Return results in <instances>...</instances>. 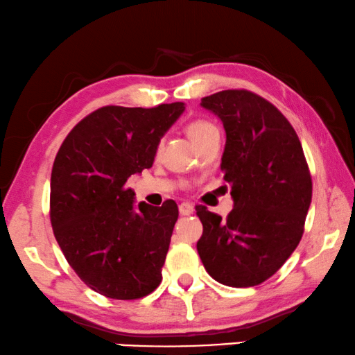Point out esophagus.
<instances>
[{
  "mask_svg": "<svg viewBox=\"0 0 355 355\" xmlns=\"http://www.w3.org/2000/svg\"><path fill=\"white\" fill-rule=\"evenodd\" d=\"M193 212H195V207L191 206L190 202H181V204H179V214H181L182 216L191 215Z\"/></svg>",
  "mask_w": 355,
  "mask_h": 355,
  "instance_id": "esophagus-1",
  "label": "esophagus"
}]
</instances>
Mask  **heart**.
Segmentation results:
<instances>
[{
	"instance_id": "obj_1",
	"label": "heart",
	"mask_w": 355,
	"mask_h": 355,
	"mask_svg": "<svg viewBox=\"0 0 355 355\" xmlns=\"http://www.w3.org/2000/svg\"><path fill=\"white\" fill-rule=\"evenodd\" d=\"M185 132H187V135L196 146H200L201 143L206 139H209L210 135L218 132V129H216L214 123L202 120V118H196V120H191L187 126H185ZM159 149H160V145L157 146V151Z\"/></svg>"
}]
</instances>
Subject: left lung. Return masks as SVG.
<instances>
[{
	"label": "left lung",
	"mask_w": 355,
	"mask_h": 355,
	"mask_svg": "<svg viewBox=\"0 0 355 355\" xmlns=\"http://www.w3.org/2000/svg\"><path fill=\"white\" fill-rule=\"evenodd\" d=\"M226 130L221 157L234 209L227 218L196 206L204 268L227 287L270 279L300 245L312 201V178L297 134L276 105L248 90L201 99Z\"/></svg>",
	"instance_id": "8db88e82"
}]
</instances>
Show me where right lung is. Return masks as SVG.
I'll return each instance as SVG.
<instances>
[{
	"label": "right lung",
	"mask_w": 355,
	"mask_h": 355,
	"mask_svg": "<svg viewBox=\"0 0 355 355\" xmlns=\"http://www.w3.org/2000/svg\"><path fill=\"white\" fill-rule=\"evenodd\" d=\"M184 109V103L105 105L59 148L49 195L54 237L80 281L99 295L129 301L159 287L178 204L135 206L128 179L153 166L160 139Z\"/></svg>",
	"instance_id": "right-lung-1"
}]
</instances>
